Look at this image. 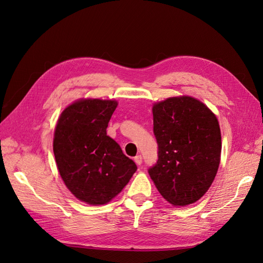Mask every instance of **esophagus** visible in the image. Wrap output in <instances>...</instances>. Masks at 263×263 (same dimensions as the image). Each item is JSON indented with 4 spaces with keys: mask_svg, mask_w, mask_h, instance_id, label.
<instances>
[{
    "mask_svg": "<svg viewBox=\"0 0 263 263\" xmlns=\"http://www.w3.org/2000/svg\"><path fill=\"white\" fill-rule=\"evenodd\" d=\"M134 161L136 162V164H137V165H140V164H141V162H142V157H141L140 155L136 156V157L134 158Z\"/></svg>",
    "mask_w": 263,
    "mask_h": 263,
    "instance_id": "1",
    "label": "esophagus"
}]
</instances>
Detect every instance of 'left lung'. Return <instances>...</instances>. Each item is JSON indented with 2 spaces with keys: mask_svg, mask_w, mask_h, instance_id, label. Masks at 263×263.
<instances>
[{
  "mask_svg": "<svg viewBox=\"0 0 263 263\" xmlns=\"http://www.w3.org/2000/svg\"><path fill=\"white\" fill-rule=\"evenodd\" d=\"M154 134L158 160L148 170L156 187L174 206L193 204L208 192L220 162L216 116L191 97L155 103Z\"/></svg>",
  "mask_w": 263,
  "mask_h": 263,
  "instance_id": "obj_1",
  "label": "left lung"
}]
</instances>
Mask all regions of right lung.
Instances as JSON below:
<instances>
[{
	"label": "right lung",
	"mask_w": 263,
	"mask_h": 263,
	"mask_svg": "<svg viewBox=\"0 0 263 263\" xmlns=\"http://www.w3.org/2000/svg\"><path fill=\"white\" fill-rule=\"evenodd\" d=\"M117 102L82 99L61 113L53 137L60 176L78 200L106 204L129 182L137 165L106 128Z\"/></svg>",
	"instance_id": "add662e5"
}]
</instances>
